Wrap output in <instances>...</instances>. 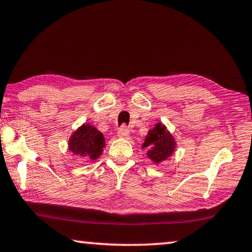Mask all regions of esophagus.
I'll return each instance as SVG.
<instances>
[{
    "instance_id": "esophagus-1",
    "label": "esophagus",
    "mask_w": 252,
    "mask_h": 252,
    "mask_svg": "<svg viewBox=\"0 0 252 252\" xmlns=\"http://www.w3.org/2000/svg\"><path fill=\"white\" fill-rule=\"evenodd\" d=\"M129 133H130L129 129H127V127H126L125 126H121L118 130V137H120V138H126L127 136H129Z\"/></svg>"
}]
</instances>
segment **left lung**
I'll return each instance as SVG.
<instances>
[{"label": "left lung", "mask_w": 252, "mask_h": 252, "mask_svg": "<svg viewBox=\"0 0 252 252\" xmlns=\"http://www.w3.org/2000/svg\"><path fill=\"white\" fill-rule=\"evenodd\" d=\"M141 148L146 151L147 158L152 162L160 164L175 153L177 141L168 127L163 123L158 122L148 131L144 143L141 144Z\"/></svg>", "instance_id": "1"}]
</instances>
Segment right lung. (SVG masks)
I'll use <instances>...</instances> for the list:
<instances>
[{"label": "right lung", "instance_id": "obj_1", "mask_svg": "<svg viewBox=\"0 0 252 252\" xmlns=\"http://www.w3.org/2000/svg\"><path fill=\"white\" fill-rule=\"evenodd\" d=\"M105 146L104 134L90 123H83L68 139V151L84 161L97 160Z\"/></svg>", "mask_w": 252, "mask_h": 252}]
</instances>
